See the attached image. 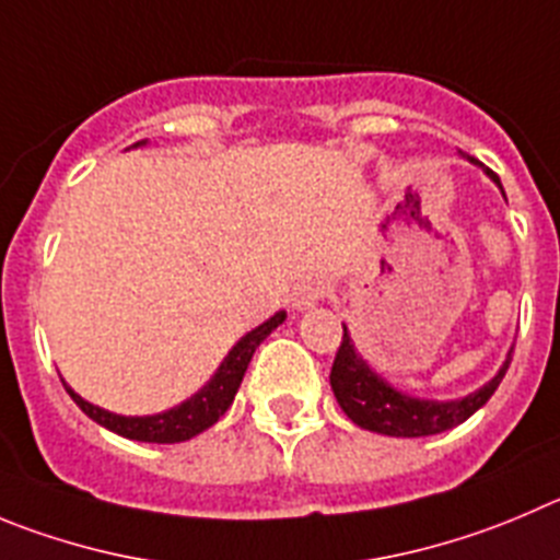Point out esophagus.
Wrapping results in <instances>:
<instances>
[{
  "instance_id": "1",
  "label": "esophagus",
  "mask_w": 560,
  "mask_h": 560,
  "mask_svg": "<svg viewBox=\"0 0 560 560\" xmlns=\"http://www.w3.org/2000/svg\"><path fill=\"white\" fill-rule=\"evenodd\" d=\"M326 295H328L326 281L310 276V279H304L301 284H295V290H292V306H295V310H310V306H315L317 301H323Z\"/></svg>"
}]
</instances>
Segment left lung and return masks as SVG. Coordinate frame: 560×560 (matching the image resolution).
<instances>
[{
  "mask_svg": "<svg viewBox=\"0 0 560 560\" xmlns=\"http://www.w3.org/2000/svg\"><path fill=\"white\" fill-rule=\"evenodd\" d=\"M472 160V156H469ZM475 162V160H472ZM500 185L498 174L486 171ZM511 353L505 357L503 368L498 370L489 384H483L480 389L469 392L467 398L458 400H422L411 398L406 392L395 389L389 381L381 378L378 373H373L368 362L357 353L353 348V339L348 334V328L342 326V342H339V351L334 357L331 368V389L337 404L342 406V411L357 422L364 431L384 433V436H433V433L451 431V428L462 425L464 420L475 415L486 400L492 398L494 389L503 381L505 370L511 364Z\"/></svg>",
  "mask_w": 560,
  "mask_h": 560,
  "instance_id": "8db88e82",
  "label": "left lung"
}]
</instances>
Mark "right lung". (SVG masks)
I'll use <instances>...</instances> for the list:
<instances>
[{
  "instance_id": "1",
  "label": "right lung",
  "mask_w": 560,
  "mask_h": 560,
  "mask_svg": "<svg viewBox=\"0 0 560 560\" xmlns=\"http://www.w3.org/2000/svg\"><path fill=\"white\" fill-rule=\"evenodd\" d=\"M145 140L135 145H143ZM284 312H276L270 320H265L262 326H256L254 331L245 334L237 345H234L229 357L223 359L218 373L201 386V389L192 395L185 404L174 406V409L162 411V415H149V417H124L113 415V411H104L98 406L88 404L85 398H80L71 386L66 384V392L71 395L77 406L91 417L93 422L104 425L107 431L118 433V436L135 439V442H156V445H176V442H187V439L198 436L201 431H207L209 425H215L226 409L232 406L234 395H237L240 384H243V375L248 370L250 357L259 345L265 342L273 328H279L284 323Z\"/></svg>"
}]
</instances>
